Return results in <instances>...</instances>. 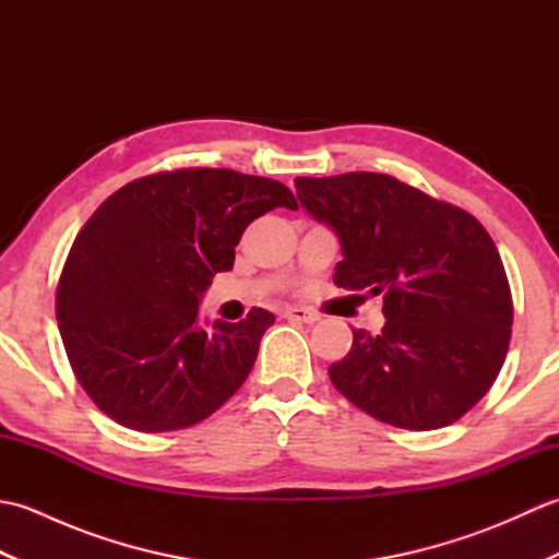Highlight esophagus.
I'll list each match as a JSON object with an SVG mask.
<instances>
[{
	"instance_id": "obj_1",
	"label": "esophagus",
	"mask_w": 559,
	"mask_h": 559,
	"mask_svg": "<svg viewBox=\"0 0 559 559\" xmlns=\"http://www.w3.org/2000/svg\"><path fill=\"white\" fill-rule=\"evenodd\" d=\"M283 317L290 319V322H298V324L319 322V314H314L310 310H302V307H290V310H286V314H283Z\"/></svg>"
}]
</instances>
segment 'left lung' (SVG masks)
Instances as JSON below:
<instances>
[{"label":"left lung","instance_id":"8db88e82","mask_svg":"<svg viewBox=\"0 0 559 559\" xmlns=\"http://www.w3.org/2000/svg\"><path fill=\"white\" fill-rule=\"evenodd\" d=\"M295 187L338 235L336 286L384 300L382 334L355 329L331 382L403 430L456 423L490 391L512 338V290L488 230L382 173L298 177Z\"/></svg>","mask_w":559,"mask_h":559}]
</instances>
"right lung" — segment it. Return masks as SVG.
<instances>
[{"instance_id":"right-lung-1","label":"right lung","mask_w":559,"mask_h":559,"mask_svg":"<svg viewBox=\"0 0 559 559\" xmlns=\"http://www.w3.org/2000/svg\"><path fill=\"white\" fill-rule=\"evenodd\" d=\"M298 211L276 180L228 168L156 173L117 189L83 225L57 283V322L79 384L129 430L173 432L218 411L276 322L197 324L211 278L254 218Z\"/></svg>"}]
</instances>
